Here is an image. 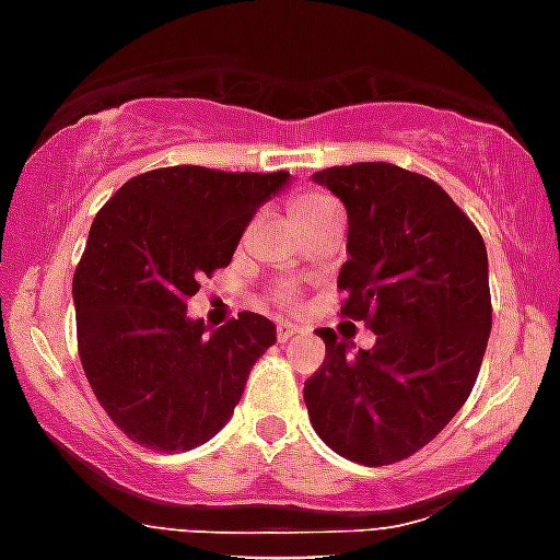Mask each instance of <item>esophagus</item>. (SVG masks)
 I'll list each match as a JSON object with an SVG mask.
<instances>
[{
  "label": "esophagus",
  "instance_id": "esophagus-1",
  "mask_svg": "<svg viewBox=\"0 0 560 560\" xmlns=\"http://www.w3.org/2000/svg\"><path fill=\"white\" fill-rule=\"evenodd\" d=\"M299 332H302V327H299V324H288V322L276 324V338H279L281 345H284V341H290V338L299 336Z\"/></svg>",
  "mask_w": 560,
  "mask_h": 560
}]
</instances>
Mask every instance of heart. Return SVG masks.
Segmentation results:
<instances>
[{"label":"heart","mask_w":560,"mask_h":560,"mask_svg":"<svg viewBox=\"0 0 560 560\" xmlns=\"http://www.w3.org/2000/svg\"><path fill=\"white\" fill-rule=\"evenodd\" d=\"M327 205H336V201L330 196H324V192H295L293 201H290V213H293L295 222H302L304 215H313L316 210L327 208ZM272 302L284 310L302 307V288L293 284V281H281V284L272 288Z\"/></svg>","instance_id":"1"}]
</instances>
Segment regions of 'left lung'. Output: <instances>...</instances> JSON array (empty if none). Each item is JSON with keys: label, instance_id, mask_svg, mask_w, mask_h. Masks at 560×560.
<instances>
[{"label": "left lung", "instance_id": "left-lung-1", "mask_svg": "<svg viewBox=\"0 0 560 560\" xmlns=\"http://www.w3.org/2000/svg\"><path fill=\"white\" fill-rule=\"evenodd\" d=\"M345 201L350 258L338 272L341 316L375 332L347 355L327 327V355L304 382L318 439L364 467L410 458L464 407L492 330L487 247L447 190L389 162L313 173Z\"/></svg>", "mask_w": 560, "mask_h": 560}]
</instances>
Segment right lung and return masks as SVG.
<instances>
[{
	"mask_svg": "<svg viewBox=\"0 0 560 560\" xmlns=\"http://www.w3.org/2000/svg\"><path fill=\"white\" fill-rule=\"evenodd\" d=\"M290 178L176 164L133 176L91 224L73 272L77 345L93 396L130 441L192 450L228 424L276 327L238 313L208 336L187 318L244 228Z\"/></svg>",
	"mask_w": 560,
	"mask_h": 560,
	"instance_id": "right-lung-1",
	"label": "right lung"
}]
</instances>
